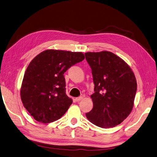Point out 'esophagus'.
Listing matches in <instances>:
<instances>
[{
    "label": "esophagus",
    "instance_id": "esophagus-1",
    "mask_svg": "<svg viewBox=\"0 0 157 157\" xmlns=\"http://www.w3.org/2000/svg\"><path fill=\"white\" fill-rule=\"evenodd\" d=\"M82 99H83L82 97H78L77 98H76L75 100H76V102H79V101H81V100H82Z\"/></svg>",
    "mask_w": 157,
    "mask_h": 157
}]
</instances>
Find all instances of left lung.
<instances>
[{
    "mask_svg": "<svg viewBox=\"0 0 157 157\" xmlns=\"http://www.w3.org/2000/svg\"><path fill=\"white\" fill-rule=\"evenodd\" d=\"M85 55L94 84V93L90 96L93 108L86 117L97 127H115L132 110L137 89L135 75L124 60L111 52Z\"/></svg>",
    "mask_w": 157,
    "mask_h": 157,
    "instance_id": "8db88e82",
    "label": "left lung"
}]
</instances>
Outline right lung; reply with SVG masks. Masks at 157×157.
I'll use <instances>...</instances> for the list:
<instances>
[{
    "label": "right lung",
    "mask_w": 157,
    "mask_h": 157,
    "mask_svg": "<svg viewBox=\"0 0 157 157\" xmlns=\"http://www.w3.org/2000/svg\"><path fill=\"white\" fill-rule=\"evenodd\" d=\"M85 58L81 52L48 49L31 60L22 80L21 98L36 121L50 123L67 112L72 99L66 94L63 74Z\"/></svg>",
    "instance_id": "1"
}]
</instances>
